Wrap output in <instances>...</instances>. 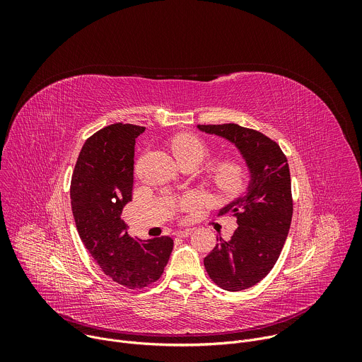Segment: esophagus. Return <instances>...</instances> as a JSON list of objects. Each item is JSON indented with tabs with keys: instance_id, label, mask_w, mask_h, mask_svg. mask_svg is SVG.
<instances>
[{
	"instance_id": "obj_1",
	"label": "esophagus",
	"mask_w": 362,
	"mask_h": 362,
	"mask_svg": "<svg viewBox=\"0 0 362 362\" xmlns=\"http://www.w3.org/2000/svg\"><path fill=\"white\" fill-rule=\"evenodd\" d=\"M190 233H192V229H177V230L175 232V235H176L177 238H187Z\"/></svg>"
}]
</instances>
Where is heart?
I'll return each mask as SVG.
<instances>
[{"instance_id": "1", "label": "heart", "mask_w": 362, "mask_h": 362, "mask_svg": "<svg viewBox=\"0 0 362 362\" xmlns=\"http://www.w3.org/2000/svg\"><path fill=\"white\" fill-rule=\"evenodd\" d=\"M172 151L179 163L185 162H200L208 156V144H206L200 137L183 133L176 136L172 140ZM245 168L235 160H226L216 165L212 170V179L215 186L222 192H235L245 182Z\"/></svg>"}]
</instances>
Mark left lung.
Returning <instances> with one entry per match:
<instances>
[{"mask_svg": "<svg viewBox=\"0 0 362 362\" xmlns=\"http://www.w3.org/2000/svg\"><path fill=\"white\" fill-rule=\"evenodd\" d=\"M236 147L247 169V186L219 214L236 216L238 228L204 257L211 279L225 291L238 292L261 282L274 268L292 219L291 175L281 147L265 134L229 124H199Z\"/></svg>", "mask_w": 362, "mask_h": 362, "instance_id": "8db88e82", "label": "left lung"}]
</instances>
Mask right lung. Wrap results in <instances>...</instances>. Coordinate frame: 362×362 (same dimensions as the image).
<instances>
[{
  "instance_id": "add662e5",
  "label": "right lung",
  "mask_w": 362,
  "mask_h": 362,
  "mask_svg": "<svg viewBox=\"0 0 362 362\" xmlns=\"http://www.w3.org/2000/svg\"><path fill=\"white\" fill-rule=\"evenodd\" d=\"M144 127L115 123L88 137L71 177V211L86 249L107 276L137 289L156 282L169 262L173 239L129 235L122 219L132 202L134 144Z\"/></svg>"
}]
</instances>
